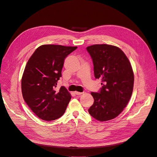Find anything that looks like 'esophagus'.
<instances>
[{
  "mask_svg": "<svg viewBox=\"0 0 157 157\" xmlns=\"http://www.w3.org/2000/svg\"><path fill=\"white\" fill-rule=\"evenodd\" d=\"M74 94H75L76 95H81L83 93H82V92H74Z\"/></svg>",
  "mask_w": 157,
  "mask_h": 157,
  "instance_id": "esophagus-1",
  "label": "esophagus"
}]
</instances>
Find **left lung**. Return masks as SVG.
<instances>
[{
  "mask_svg": "<svg viewBox=\"0 0 157 157\" xmlns=\"http://www.w3.org/2000/svg\"><path fill=\"white\" fill-rule=\"evenodd\" d=\"M91 56L95 79L102 80L99 93L92 92L94 103L88 109L100 121L117 117L128 103L133 92L134 76L131 63L121 49L109 44L86 48Z\"/></svg>",
  "mask_w": 157,
  "mask_h": 157,
  "instance_id": "obj_1",
  "label": "left lung"
}]
</instances>
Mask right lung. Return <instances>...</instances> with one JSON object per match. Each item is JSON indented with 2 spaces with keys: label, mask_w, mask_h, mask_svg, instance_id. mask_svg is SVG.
I'll use <instances>...</instances> for the list:
<instances>
[{
  "label": "right lung",
  "mask_w": 157,
  "mask_h": 157,
  "mask_svg": "<svg viewBox=\"0 0 157 157\" xmlns=\"http://www.w3.org/2000/svg\"><path fill=\"white\" fill-rule=\"evenodd\" d=\"M76 46L44 44L29 59L21 78L24 101L36 116L46 121L60 118L71 98L64 86L55 91L64 59Z\"/></svg>",
  "instance_id": "obj_1"
}]
</instances>
